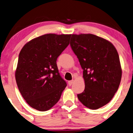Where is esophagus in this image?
Returning <instances> with one entry per match:
<instances>
[{
    "instance_id": "obj_1",
    "label": "esophagus",
    "mask_w": 133,
    "mask_h": 133,
    "mask_svg": "<svg viewBox=\"0 0 133 133\" xmlns=\"http://www.w3.org/2000/svg\"><path fill=\"white\" fill-rule=\"evenodd\" d=\"M73 81H74L73 80H71V81H68V85H69V86H71L72 84H73Z\"/></svg>"
}]
</instances>
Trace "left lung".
<instances>
[{"label":"left lung","mask_w":133,"mask_h":133,"mask_svg":"<svg viewBox=\"0 0 133 133\" xmlns=\"http://www.w3.org/2000/svg\"><path fill=\"white\" fill-rule=\"evenodd\" d=\"M70 46L83 70L85 89L77 95L79 101L92 110L107 104L122 79L117 49L109 41L92 34H72Z\"/></svg>","instance_id":"left-lung-1"}]
</instances>
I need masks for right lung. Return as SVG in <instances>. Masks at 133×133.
<instances>
[{
	"label": "right lung",
	"mask_w": 133,
	"mask_h": 133,
	"mask_svg": "<svg viewBox=\"0 0 133 133\" xmlns=\"http://www.w3.org/2000/svg\"><path fill=\"white\" fill-rule=\"evenodd\" d=\"M71 34H47L32 39L19 52L15 71L21 96L32 108L47 111L57 103L66 86L57 59L69 45Z\"/></svg>",
	"instance_id": "obj_1"
}]
</instances>
